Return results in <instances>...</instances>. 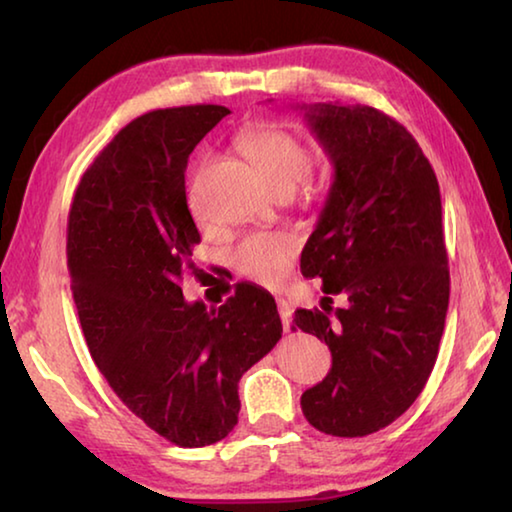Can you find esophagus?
<instances>
[{"instance_id": "34e87169", "label": "esophagus", "mask_w": 512, "mask_h": 512, "mask_svg": "<svg viewBox=\"0 0 512 512\" xmlns=\"http://www.w3.org/2000/svg\"><path fill=\"white\" fill-rule=\"evenodd\" d=\"M275 300H277V311H280L284 332H289V329H291V305H289V300H284V298H275Z\"/></svg>"}]
</instances>
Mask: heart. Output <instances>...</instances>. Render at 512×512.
Returning <instances> with one entry per match:
<instances>
[{
    "instance_id": "heart-1",
    "label": "heart",
    "mask_w": 512,
    "mask_h": 512,
    "mask_svg": "<svg viewBox=\"0 0 512 512\" xmlns=\"http://www.w3.org/2000/svg\"><path fill=\"white\" fill-rule=\"evenodd\" d=\"M239 149L273 192L296 187L309 167L305 142L275 124L255 126L241 137ZM296 250L298 241L289 232H255L232 250V266L250 280L273 287L287 277Z\"/></svg>"
}]
</instances>
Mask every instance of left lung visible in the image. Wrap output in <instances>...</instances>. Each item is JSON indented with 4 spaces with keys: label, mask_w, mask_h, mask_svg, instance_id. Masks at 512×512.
<instances>
[{
    "label": "left lung",
    "mask_w": 512,
    "mask_h": 512,
    "mask_svg": "<svg viewBox=\"0 0 512 512\" xmlns=\"http://www.w3.org/2000/svg\"><path fill=\"white\" fill-rule=\"evenodd\" d=\"M298 108L334 167L300 257L302 275L323 280V309L293 316L327 343L332 368L300 406L318 431L359 438L400 418L436 363L449 305L443 205L429 160L395 119L359 103Z\"/></svg>",
    "instance_id": "1"
}]
</instances>
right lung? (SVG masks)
<instances>
[{
	"label": "right lung",
	"instance_id": "1",
	"mask_svg": "<svg viewBox=\"0 0 512 512\" xmlns=\"http://www.w3.org/2000/svg\"><path fill=\"white\" fill-rule=\"evenodd\" d=\"M225 115L223 106H185L133 119L83 173L67 223L72 293L94 363L146 427L180 447L219 443L235 429L241 375L282 336L266 289L239 284L207 309L178 284L201 241L187 160Z\"/></svg>",
	"mask_w": 512,
	"mask_h": 512
}]
</instances>
